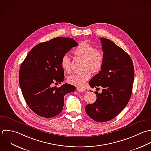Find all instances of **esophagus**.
<instances>
[{
	"label": "esophagus",
	"mask_w": 151,
	"mask_h": 151,
	"mask_svg": "<svg viewBox=\"0 0 151 151\" xmlns=\"http://www.w3.org/2000/svg\"><path fill=\"white\" fill-rule=\"evenodd\" d=\"M76 89H77V91H79V92H85V91H86V90H85V89L81 88H77Z\"/></svg>",
	"instance_id": "obj_1"
}]
</instances>
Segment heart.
Returning a JSON list of instances; mask_svg holds the SVG:
<instances>
[{"label":"heart","instance_id":"b5f03b06","mask_svg":"<svg viewBox=\"0 0 151 151\" xmlns=\"http://www.w3.org/2000/svg\"><path fill=\"white\" fill-rule=\"evenodd\" d=\"M74 53L83 59V69L84 70L69 76L68 81L73 85L82 87L90 79L91 72L96 73L101 71L104 63V55L101 49L95 48L93 45L86 42H81L74 50ZM61 65L66 72L70 71V60L67 55L63 56Z\"/></svg>","mask_w":151,"mask_h":151}]
</instances>
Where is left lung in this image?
<instances>
[{"instance_id": "8db88e82", "label": "left lung", "mask_w": 151, "mask_h": 151, "mask_svg": "<svg viewBox=\"0 0 151 151\" xmlns=\"http://www.w3.org/2000/svg\"><path fill=\"white\" fill-rule=\"evenodd\" d=\"M100 39L104 63L89 84L92 88L101 86L103 89L101 93L95 92L96 100L87 105L85 111L93 120L104 122L115 118L127 105L132 91L134 67L131 57L122 48L109 39Z\"/></svg>"}]
</instances>
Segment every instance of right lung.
Instances as JSON below:
<instances>
[{
  "label": "right lung",
  "instance_id": "1",
  "mask_svg": "<svg viewBox=\"0 0 151 151\" xmlns=\"http://www.w3.org/2000/svg\"><path fill=\"white\" fill-rule=\"evenodd\" d=\"M78 45L72 38H53L36 45L22 62L19 76L20 89L28 106L37 115L45 118L58 115L63 109L65 95L75 91L70 84L59 88L52 87V84L63 81L62 58Z\"/></svg>",
  "mask_w": 151,
  "mask_h": 151
}]
</instances>
